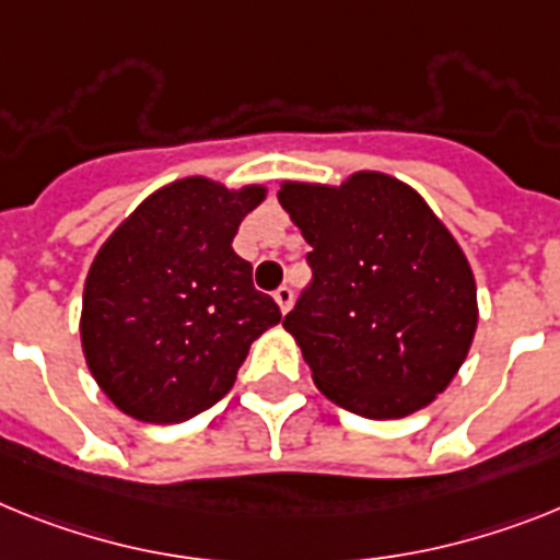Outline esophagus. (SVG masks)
Wrapping results in <instances>:
<instances>
[{
  "label": "esophagus",
  "instance_id": "34e87169",
  "mask_svg": "<svg viewBox=\"0 0 560 560\" xmlns=\"http://www.w3.org/2000/svg\"><path fill=\"white\" fill-rule=\"evenodd\" d=\"M272 299H276V304H279L281 313H290V307H293V290H290L288 284H281V288L272 293Z\"/></svg>",
  "mask_w": 560,
  "mask_h": 560
}]
</instances>
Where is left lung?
Instances as JSON below:
<instances>
[{
  "label": "left lung",
  "mask_w": 560,
  "mask_h": 560,
  "mask_svg": "<svg viewBox=\"0 0 560 560\" xmlns=\"http://www.w3.org/2000/svg\"><path fill=\"white\" fill-rule=\"evenodd\" d=\"M279 201L313 247V281L284 330L316 387L375 421L435 401L478 324L476 279L453 233L387 173L359 171L338 187L281 182Z\"/></svg>",
  "instance_id": "1"
}]
</instances>
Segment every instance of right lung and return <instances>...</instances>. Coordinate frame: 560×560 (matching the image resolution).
<instances>
[{"label": "right lung", "mask_w": 560, "mask_h": 560, "mask_svg": "<svg viewBox=\"0 0 560 560\" xmlns=\"http://www.w3.org/2000/svg\"><path fill=\"white\" fill-rule=\"evenodd\" d=\"M265 196L261 185L178 178L98 247L79 332L93 378L125 416L178 424L205 412L228 396L253 341L281 322L233 250Z\"/></svg>", "instance_id": "1"}]
</instances>
